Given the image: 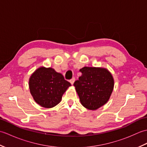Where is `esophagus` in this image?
Listing matches in <instances>:
<instances>
[{"mask_svg":"<svg viewBox=\"0 0 147 147\" xmlns=\"http://www.w3.org/2000/svg\"><path fill=\"white\" fill-rule=\"evenodd\" d=\"M69 82H70V83H71V85H73L74 82H75V78H72L71 80H70Z\"/></svg>","mask_w":147,"mask_h":147,"instance_id":"34e87169","label":"esophagus"}]
</instances>
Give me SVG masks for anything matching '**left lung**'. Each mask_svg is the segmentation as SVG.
I'll list each match as a JSON object with an SVG mask.
<instances>
[{
  "instance_id": "8db88e82",
  "label": "left lung",
  "mask_w": 147,
  "mask_h": 147,
  "mask_svg": "<svg viewBox=\"0 0 147 147\" xmlns=\"http://www.w3.org/2000/svg\"><path fill=\"white\" fill-rule=\"evenodd\" d=\"M82 76L74 83L83 106L96 110L107 102L114 88V79L104 68L84 67Z\"/></svg>"
}]
</instances>
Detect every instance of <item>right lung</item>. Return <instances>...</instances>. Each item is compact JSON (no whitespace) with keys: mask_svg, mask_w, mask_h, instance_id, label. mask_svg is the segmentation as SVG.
I'll list each match as a JSON object with an SVG mask.
<instances>
[{"mask_svg":"<svg viewBox=\"0 0 147 147\" xmlns=\"http://www.w3.org/2000/svg\"><path fill=\"white\" fill-rule=\"evenodd\" d=\"M71 85L61 73L51 67L36 69L29 80L30 93L37 104L52 108L61 102L62 96Z\"/></svg>","mask_w":147,"mask_h":147,"instance_id":"1","label":"right lung"}]
</instances>
